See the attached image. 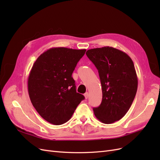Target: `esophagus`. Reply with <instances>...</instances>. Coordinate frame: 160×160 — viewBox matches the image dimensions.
<instances>
[{"instance_id":"esophagus-1","label":"esophagus","mask_w":160,"mask_h":160,"mask_svg":"<svg viewBox=\"0 0 160 160\" xmlns=\"http://www.w3.org/2000/svg\"><path fill=\"white\" fill-rule=\"evenodd\" d=\"M84 96H85V99H88V98L89 93H88V92H86V93L84 94Z\"/></svg>"}]
</instances>
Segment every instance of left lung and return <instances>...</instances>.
<instances>
[{"label": "left lung", "instance_id": "8db88e82", "mask_svg": "<svg viewBox=\"0 0 160 160\" xmlns=\"http://www.w3.org/2000/svg\"><path fill=\"white\" fill-rule=\"evenodd\" d=\"M86 55L98 69L102 101L93 108L97 119L105 124L119 121L129 109L138 89L133 61L126 53L111 47L95 48Z\"/></svg>", "mask_w": 160, "mask_h": 160}]
</instances>
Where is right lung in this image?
<instances>
[{"mask_svg": "<svg viewBox=\"0 0 160 160\" xmlns=\"http://www.w3.org/2000/svg\"><path fill=\"white\" fill-rule=\"evenodd\" d=\"M85 49L51 48L37 58L28 77L33 107L50 123L59 125L71 119L85 97L77 93L72 73Z\"/></svg>", "mask_w": 160, "mask_h": 160, "instance_id": "1", "label": "right lung"}]
</instances>
